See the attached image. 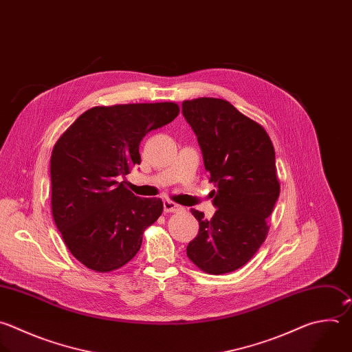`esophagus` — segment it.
Segmentation results:
<instances>
[{
    "label": "esophagus",
    "mask_w": 352,
    "mask_h": 352,
    "mask_svg": "<svg viewBox=\"0 0 352 352\" xmlns=\"http://www.w3.org/2000/svg\"><path fill=\"white\" fill-rule=\"evenodd\" d=\"M163 207H164V211L166 212H177V211H181L184 207L171 201V200H164L163 201Z\"/></svg>",
    "instance_id": "34e87169"
}]
</instances>
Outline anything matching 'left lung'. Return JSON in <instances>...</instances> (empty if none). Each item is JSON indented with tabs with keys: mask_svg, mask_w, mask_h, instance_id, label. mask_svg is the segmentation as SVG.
<instances>
[{
	"mask_svg": "<svg viewBox=\"0 0 352 352\" xmlns=\"http://www.w3.org/2000/svg\"><path fill=\"white\" fill-rule=\"evenodd\" d=\"M182 114L217 188L211 190L217 207L211 219L190 210L200 228L186 254L207 274L233 272L249 263L267 239V218L280 192L275 149L264 127L228 100H184Z\"/></svg>",
	"mask_w": 352,
	"mask_h": 352,
	"instance_id": "8db88e82",
	"label": "left lung"
}]
</instances>
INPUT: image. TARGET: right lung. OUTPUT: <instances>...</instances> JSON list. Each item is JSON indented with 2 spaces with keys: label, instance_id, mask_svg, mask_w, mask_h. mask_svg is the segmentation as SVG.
<instances>
[{
  "label": "right lung",
  "instance_id": "right-lung-1",
  "mask_svg": "<svg viewBox=\"0 0 352 352\" xmlns=\"http://www.w3.org/2000/svg\"><path fill=\"white\" fill-rule=\"evenodd\" d=\"M178 113L174 102L95 106L55 144L52 217L69 252L87 268L110 272L126 265L160 217V199L138 197L119 179L141 163L142 138Z\"/></svg>",
  "mask_w": 352,
  "mask_h": 352
}]
</instances>
